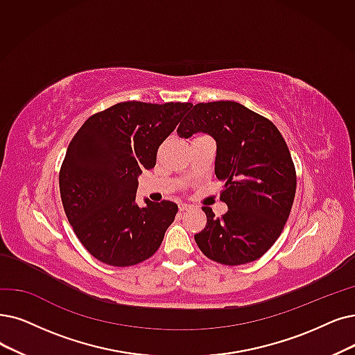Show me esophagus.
<instances>
[{"label":"esophagus","mask_w":355,"mask_h":355,"mask_svg":"<svg viewBox=\"0 0 355 355\" xmlns=\"http://www.w3.org/2000/svg\"><path fill=\"white\" fill-rule=\"evenodd\" d=\"M192 207L191 205H188V204H183V202H180L179 204V211L180 212H185V211H189Z\"/></svg>","instance_id":"obj_1"}]
</instances>
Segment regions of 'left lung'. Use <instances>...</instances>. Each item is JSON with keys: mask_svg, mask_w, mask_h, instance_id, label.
I'll return each mask as SVG.
<instances>
[{"mask_svg": "<svg viewBox=\"0 0 355 355\" xmlns=\"http://www.w3.org/2000/svg\"><path fill=\"white\" fill-rule=\"evenodd\" d=\"M196 132L216 139L220 200L229 211L217 218L204 207L207 225L195 242L223 265L257 261L277 242L294 201L297 176L286 139L271 121L232 101L195 105L178 135Z\"/></svg>", "mask_w": 355, "mask_h": 355, "instance_id": "obj_1", "label": "left lung"}]
</instances>
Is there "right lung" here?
<instances>
[{"label":"right lung","mask_w":355,"mask_h":355,"mask_svg":"<svg viewBox=\"0 0 355 355\" xmlns=\"http://www.w3.org/2000/svg\"><path fill=\"white\" fill-rule=\"evenodd\" d=\"M192 103L121 102L92 115L68 146L60 170L65 216L81 245L112 266H131L160 248L178 205L135 204L138 175Z\"/></svg>","instance_id":"obj_1"}]
</instances>
